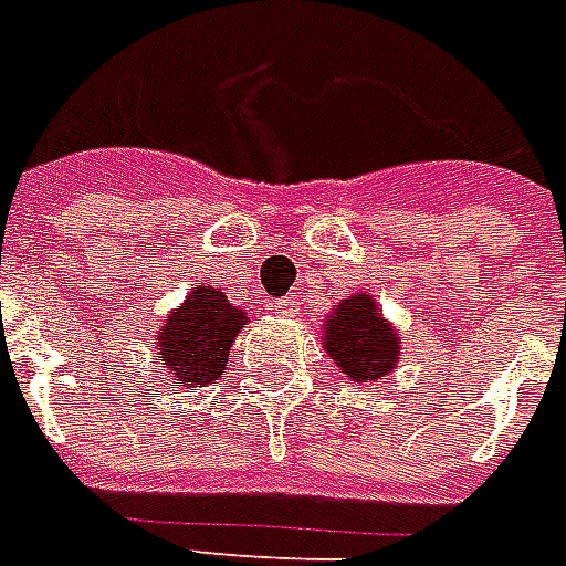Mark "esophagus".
I'll return each mask as SVG.
<instances>
[{"instance_id":"34e87169","label":"esophagus","mask_w":566,"mask_h":566,"mask_svg":"<svg viewBox=\"0 0 566 566\" xmlns=\"http://www.w3.org/2000/svg\"><path fill=\"white\" fill-rule=\"evenodd\" d=\"M295 307H298V301L295 298L274 301V310H277V313H283V316H292V313H295Z\"/></svg>"}]
</instances>
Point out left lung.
<instances>
[{
	"mask_svg": "<svg viewBox=\"0 0 566 566\" xmlns=\"http://www.w3.org/2000/svg\"><path fill=\"white\" fill-rule=\"evenodd\" d=\"M322 348L348 381L373 385L390 376L399 364L402 337L394 322L381 316L376 295L355 292L334 304L322 325Z\"/></svg>",
	"mask_w": 566,
	"mask_h": 566,
	"instance_id": "8db88e82",
	"label": "left lung"
}]
</instances>
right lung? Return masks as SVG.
I'll return each instance as SVG.
<instances>
[{"label": "right lung", "mask_w": 566, "mask_h": 566, "mask_svg": "<svg viewBox=\"0 0 566 566\" xmlns=\"http://www.w3.org/2000/svg\"><path fill=\"white\" fill-rule=\"evenodd\" d=\"M248 310L232 307L227 292L193 286L181 307L169 310L155 334V360L178 388H206L229 367L232 343L248 325Z\"/></svg>", "instance_id": "obj_1"}]
</instances>
